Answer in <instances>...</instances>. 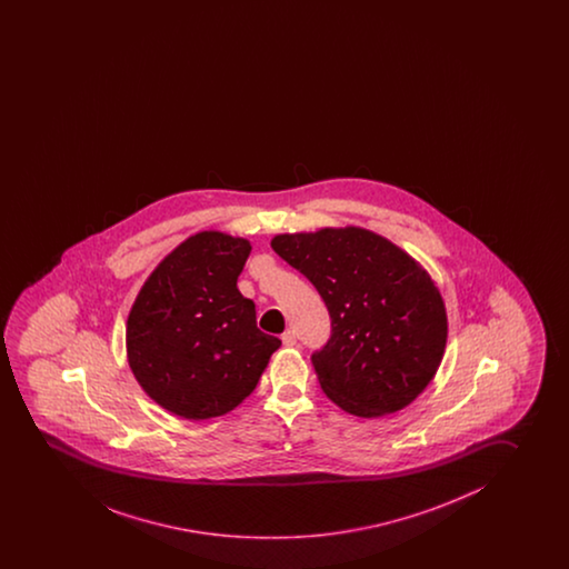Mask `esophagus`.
<instances>
[{"instance_id":"1","label":"esophagus","mask_w":569,"mask_h":569,"mask_svg":"<svg viewBox=\"0 0 569 569\" xmlns=\"http://www.w3.org/2000/svg\"><path fill=\"white\" fill-rule=\"evenodd\" d=\"M281 342H283V347H293L297 342L296 330H286L281 335Z\"/></svg>"}]
</instances>
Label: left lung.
<instances>
[{
  "label": "left lung",
  "mask_w": 569,
  "mask_h": 569,
  "mask_svg": "<svg viewBox=\"0 0 569 569\" xmlns=\"http://www.w3.org/2000/svg\"><path fill=\"white\" fill-rule=\"evenodd\" d=\"M272 248L329 309V342L311 362L330 401L363 419L412 403L435 378L448 337L429 272L360 227L278 234Z\"/></svg>",
  "instance_id": "1"
}]
</instances>
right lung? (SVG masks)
<instances>
[{
    "label": "right lung",
    "instance_id": "obj_1",
    "mask_svg": "<svg viewBox=\"0 0 569 569\" xmlns=\"http://www.w3.org/2000/svg\"><path fill=\"white\" fill-rule=\"evenodd\" d=\"M250 242L219 231L183 240L140 288L127 358L140 388L181 419L221 417L247 399L280 338L256 327L237 288Z\"/></svg>",
    "mask_w": 569,
    "mask_h": 569
}]
</instances>
